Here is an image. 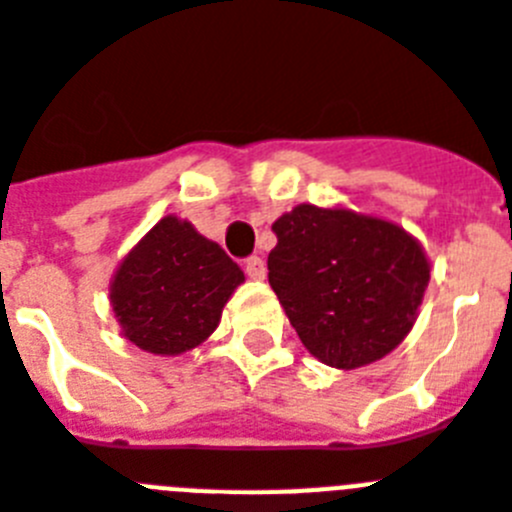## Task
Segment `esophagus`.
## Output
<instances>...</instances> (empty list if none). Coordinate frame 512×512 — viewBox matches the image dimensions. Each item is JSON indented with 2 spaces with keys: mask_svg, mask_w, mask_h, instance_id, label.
I'll use <instances>...</instances> for the list:
<instances>
[{
  "mask_svg": "<svg viewBox=\"0 0 512 512\" xmlns=\"http://www.w3.org/2000/svg\"><path fill=\"white\" fill-rule=\"evenodd\" d=\"M244 270H247V276L252 281H263L268 276V268H265V260L263 257H249L247 263H244Z\"/></svg>",
  "mask_w": 512,
  "mask_h": 512,
  "instance_id": "1",
  "label": "esophagus"
}]
</instances>
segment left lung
Here are the masks:
<instances>
[{
	"label": "left lung",
	"instance_id": "obj_1",
	"mask_svg": "<svg viewBox=\"0 0 512 512\" xmlns=\"http://www.w3.org/2000/svg\"><path fill=\"white\" fill-rule=\"evenodd\" d=\"M273 231L268 281L315 359L367 367L409 336L432 268L416 236L388 218L309 203Z\"/></svg>",
	"mask_w": 512,
	"mask_h": 512
}]
</instances>
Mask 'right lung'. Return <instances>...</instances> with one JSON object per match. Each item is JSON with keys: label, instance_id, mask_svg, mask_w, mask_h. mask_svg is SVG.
<instances>
[{"label": "right lung", "instance_id": "right-lung-1", "mask_svg": "<svg viewBox=\"0 0 512 512\" xmlns=\"http://www.w3.org/2000/svg\"><path fill=\"white\" fill-rule=\"evenodd\" d=\"M242 268L190 221L163 216L122 257L109 302L122 336L137 349L179 356L218 328Z\"/></svg>", "mask_w": 512, "mask_h": 512}]
</instances>
